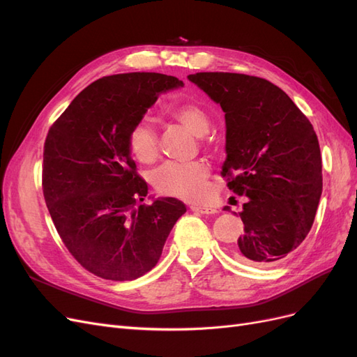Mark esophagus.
<instances>
[{
    "instance_id": "obj_1",
    "label": "esophagus",
    "mask_w": 357,
    "mask_h": 357,
    "mask_svg": "<svg viewBox=\"0 0 357 357\" xmlns=\"http://www.w3.org/2000/svg\"><path fill=\"white\" fill-rule=\"evenodd\" d=\"M192 211L199 213V214H215L218 210L213 208V207H202V205H192Z\"/></svg>"
}]
</instances>
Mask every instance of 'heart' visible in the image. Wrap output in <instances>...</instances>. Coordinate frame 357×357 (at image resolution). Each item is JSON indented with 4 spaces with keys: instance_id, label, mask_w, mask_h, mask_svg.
I'll use <instances>...</instances> for the list:
<instances>
[{
    "instance_id": "b5f03b06",
    "label": "heart",
    "mask_w": 357,
    "mask_h": 357,
    "mask_svg": "<svg viewBox=\"0 0 357 357\" xmlns=\"http://www.w3.org/2000/svg\"><path fill=\"white\" fill-rule=\"evenodd\" d=\"M168 114L183 126H186L192 134L198 135L201 144L211 146L214 143V138L207 134L211 125L210 114L198 102H176L168 109ZM128 147L138 162L152 164L159 152L156 129L144 121L135 123L128 134ZM208 177V165L201 159H195L186 162L168 160L156 168L150 178L160 195L197 201L207 195Z\"/></svg>"
}]
</instances>
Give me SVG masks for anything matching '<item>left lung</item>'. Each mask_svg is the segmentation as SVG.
Masks as SVG:
<instances>
[{
	"instance_id": "obj_1",
	"label": "left lung",
	"mask_w": 357,
	"mask_h": 357,
	"mask_svg": "<svg viewBox=\"0 0 357 357\" xmlns=\"http://www.w3.org/2000/svg\"><path fill=\"white\" fill-rule=\"evenodd\" d=\"M188 77L225 112L220 174L229 190L245 198L235 256L261 266L282 261L305 240L319 207L323 178L314 128L284 91L265 79L236 73Z\"/></svg>"
}]
</instances>
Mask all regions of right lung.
I'll list each match as a JSON object with an SVG mask.
<instances>
[{
  "instance_id": "1",
  "label": "right lung",
  "mask_w": 357,
  "mask_h": 357,
  "mask_svg": "<svg viewBox=\"0 0 357 357\" xmlns=\"http://www.w3.org/2000/svg\"><path fill=\"white\" fill-rule=\"evenodd\" d=\"M183 86L159 73L107 75L84 88L50 126L43 150V195L68 252L105 280L144 275L162 255L186 205L176 198L139 201L128 134L168 89Z\"/></svg>"
}]
</instances>
